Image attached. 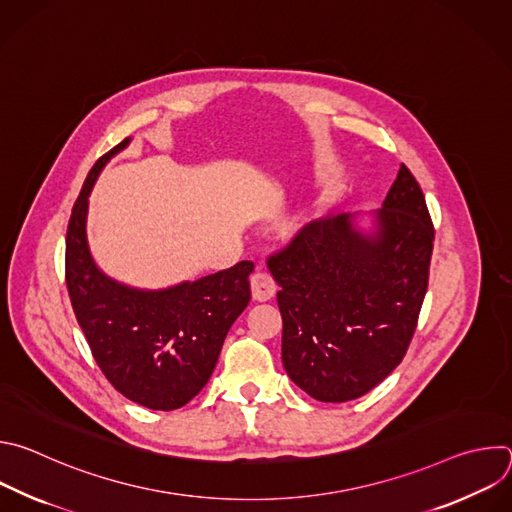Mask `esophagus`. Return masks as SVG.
<instances>
[{
  "label": "esophagus",
  "mask_w": 512,
  "mask_h": 512,
  "mask_svg": "<svg viewBox=\"0 0 512 512\" xmlns=\"http://www.w3.org/2000/svg\"><path fill=\"white\" fill-rule=\"evenodd\" d=\"M251 296L255 302H267L275 296V281L267 271H257L251 277Z\"/></svg>",
  "instance_id": "34e87169"
}]
</instances>
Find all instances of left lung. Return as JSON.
Masks as SVG:
<instances>
[{
	"mask_svg": "<svg viewBox=\"0 0 512 512\" xmlns=\"http://www.w3.org/2000/svg\"><path fill=\"white\" fill-rule=\"evenodd\" d=\"M375 218L373 235L356 231L350 214L322 218L267 259L279 283L285 373L324 403L375 389L417 328L435 231L405 164Z\"/></svg>",
	"mask_w": 512,
	"mask_h": 512,
	"instance_id": "obj_1",
	"label": "left lung"
}]
</instances>
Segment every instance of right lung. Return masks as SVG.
Segmentation results:
<instances>
[{"mask_svg":"<svg viewBox=\"0 0 512 512\" xmlns=\"http://www.w3.org/2000/svg\"><path fill=\"white\" fill-rule=\"evenodd\" d=\"M91 168L66 231V287L77 322L107 381L129 401L156 411L186 405L208 383L229 328L251 300V261L180 285L143 291L107 277L87 243L89 194L105 164Z\"/></svg>","mask_w":512,"mask_h":512,"instance_id":"obj_1","label":"right lung"}]
</instances>
